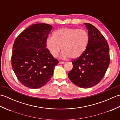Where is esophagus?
<instances>
[{"label": "esophagus", "instance_id": "esophagus-1", "mask_svg": "<svg viewBox=\"0 0 120 120\" xmlns=\"http://www.w3.org/2000/svg\"><path fill=\"white\" fill-rule=\"evenodd\" d=\"M64 63V62H63V61H59V64H63Z\"/></svg>", "mask_w": 120, "mask_h": 120}]
</instances>
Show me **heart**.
<instances>
[{
	"label": "heart",
	"mask_w": 120,
	"mask_h": 120,
	"mask_svg": "<svg viewBox=\"0 0 120 120\" xmlns=\"http://www.w3.org/2000/svg\"><path fill=\"white\" fill-rule=\"evenodd\" d=\"M90 37L85 29L63 28L53 32L52 38H48L46 44L50 54L57 57L62 47L63 58L77 59L83 54L87 48Z\"/></svg>",
	"instance_id": "b5f03b06"
}]
</instances>
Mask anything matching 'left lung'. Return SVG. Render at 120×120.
<instances>
[{
  "mask_svg": "<svg viewBox=\"0 0 120 120\" xmlns=\"http://www.w3.org/2000/svg\"><path fill=\"white\" fill-rule=\"evenodd\" d=\"M85 24L90 37L89 44L83 54L72 61L73 68L68 76L79 87L89 88L102 80L110 59L109 45L105 37L93 25Z\"/></svg>",
  "mask_w": 120,
  "mask_h": 120,
  "instance_id": "obj_1",
  "label": "left lung"
}]
</instances>
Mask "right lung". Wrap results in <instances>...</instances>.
<instances>
[{"instance_id":"add662e5","label":"right lung","mask_w":120,"mask_h":120,"mask_svg":"<svg viewBox=\"0 0 120 120\" xmlns=\"http://www.w3.org/2000/svg\"><path fill=\"white\" fill-rule=\"evenodd\" d=\"M52 26L33 24L21 33L13 46L11 64L16 77L28 88H41L52 77L59 61L46 48Z\"/></svg>"}]
</instances>
